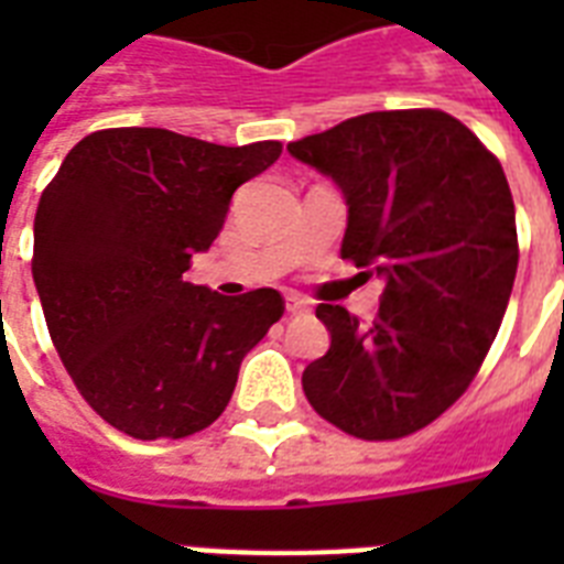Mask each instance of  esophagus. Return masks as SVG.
Listing matches in <instances>:
<instances>
[{
  "instance_id": "esophagus-1",
  "label": "esophagus",
  "mask_w": 564,
  "mask_h": 564,
  "mask_svg": "<svg viewBox=\"0 0 564 564\" xmlns=\"http://www.w3.org/2000/svg\"><path fill=\"white\" fill-rule=\"evenodd\" d=\"M286 310H290L292 316H301V313H310V304L299 295H286Z\"/></svg>"
}]
</instances>
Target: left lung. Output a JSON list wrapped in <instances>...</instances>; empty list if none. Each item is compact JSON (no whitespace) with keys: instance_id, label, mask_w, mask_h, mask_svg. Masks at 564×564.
Listing matches in <instances>:
<instances>
[{"instance_id":"1","label":"left lung","mask_w":564,"mask_h":564,"mask_svg":"<svg viewBox=\"0 0 564 564\" xmlns=\"http://www.w3.org/2000/svg\"><path fill=\"white\" fill-rule=\"evenodd\" d=\"M348 204L343 257L383 278L371 325L318 304L313 410L369 442L410 436L468 389L518 272L516 204L498 158L445 110H375L286 145Z\"/></svg>"}]
</instances>
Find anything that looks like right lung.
<instances>
[{"label":"right lung","mask_w":564,"mask_h":564,"mask_svg":"<svg viewBox=\"0 0 564 564\" xmlns=\"http://www.w3.org/2000/svg\"><path fill=\"white\" fill-rule=\"evenodd\" d=\"M281 143L216 145L166 128L84 137L40 195L34 260L48 336L84 401L134 438H184L228 406L239 366L283 316L278 290L184 281L230 195Z\"/></svg>","instance_id":"1"}]
</instances>
